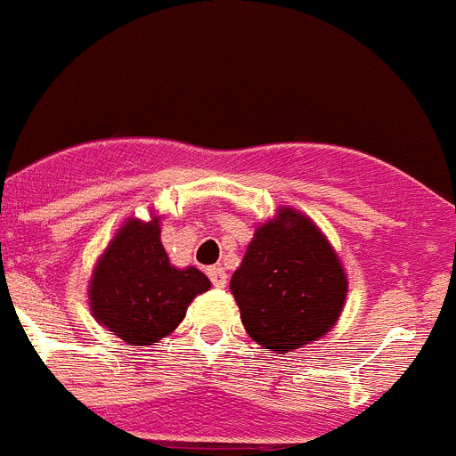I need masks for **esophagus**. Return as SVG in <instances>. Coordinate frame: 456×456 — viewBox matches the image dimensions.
I'll list each match as a JSON object with an SVG mask.
<instances>
[{"label":"esophagus","instance_id":"34e87169","mask_svg":"<svg viewBox=\"0 0 456 456\" xmlns=\"http://www.w3.org/2000/svg\"><path fill=\"white\" fill-rule=\"evenodd\" d=\"M208 276H209V281H212V285H215V288H225V283H228V276H225L224 267H209Z\"/></svg>","mask_w":456,"mask_h":456}]
</instances>
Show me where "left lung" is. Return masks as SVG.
<instances>
[{
  "label": "left lung",
  "instance_id": "left-lung-1",
  "mask_svg": "<svg viewBox=\"0 0 456 456\" xmlns=\"http://www.w3.org/2000/svg\"><path fill=\"white\" fill-rule=\"evenodd\" d=\"M347 289V272L329 237L288 205L256 225L231 278L248 338L272 354L324 338L340 320Z\"/></svg>",
  "mask_w": 456,
  "mask_h": 456
}]
</instances>
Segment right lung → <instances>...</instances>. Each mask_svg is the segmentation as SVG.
<instances>
[{"mask_svg":"<svg viewBox=\"0 0 456 456\" xmlns=\"http://www.w3.org/2000/svg\"><path fill=\"white\" fill-rule=\"evenodd\" d=\"M162 216H130L100 253L88 281V308L100 326L127 345L148 347L171 336L209 278L196 267H175L162 244Z\"/></svg>","mask_w":456,"mask_h":456,"instance_id":"add662e5","label":"right lung"}]
</instances>
